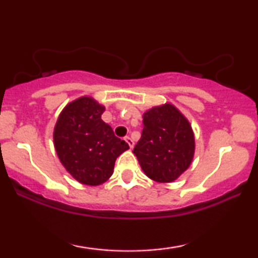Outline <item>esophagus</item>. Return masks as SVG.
Listing matches in <instances>:
<instances>
[{
  "label": "esophagus",
  "instance_id": "esophagus-1",
  "mask_svg": "<svg viewBox=\"0 0 258 258\" xmlns=\"http://www.w3.org/2000/svg\"><path fill=\"white\" fill-rule=\"evenodd\" d=\"M124 140H125V142L129 144V147H130V148H132V149H133V148H134V146H135V142H134V140L132 139V137L126 136Z\"/></svg>",
  "mask_w": 258,
  "mask_h": 258
}]
</instances>
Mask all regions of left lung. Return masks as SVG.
I'll use <instances>...</instances> for the list:
<instances>
[{
	"instance_id": "obj_1",
	"label": "left lung",
	"mask_w": 258,
	"mask_h": 258,
	"mask_svg": "<svg viewBox=\"0 0 258 258\" xmlns=\"http://www.w3.org/2000/svg\"><path fill=\"white\" fill-rule=\"evenodd\" d=\"M133 153L153 181H175L190 167L195 154L191 125L175 105L153 107L143 114L142 136Z\"/></svg>"
}]
</instances>
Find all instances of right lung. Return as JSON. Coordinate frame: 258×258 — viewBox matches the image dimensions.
<instances>
[{"mask_svg": "<svg viewBox=\"0 0 258 258\" xmlns=\"http://www.w3.org/2000/svg\"><path fill=\"white\" fill-rule=\"evenodd\" d=\"M104 105L90 96L70 102L59 114L54 128V146L66 170L77 182L100 185L114 172L115 161L129 149L102 121Z\"/></svg>", "mask_w": 258, "mask_h": 258, "instance_id": "obj_1", "label": "right lung"}]
</instances>
